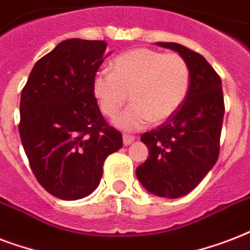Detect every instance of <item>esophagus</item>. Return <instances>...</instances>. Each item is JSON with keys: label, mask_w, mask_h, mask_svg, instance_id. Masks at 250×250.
Instances as JSON below:
<instances>
[{"label": "esophagus", "mask_w": 250, "mask_h": 250, "mask_svg": "<svg viewBox=\"0 0 250 250\" xmlns=\"http://www.w3.org/2000/svg\"><path fill=\"white\" fill-rule=\"evenodd\" d=\"M135 141V136H131V135H123V144L127 146V145H131Z\"/></svg>", "instance_id": "obj_1"}]
</instances>
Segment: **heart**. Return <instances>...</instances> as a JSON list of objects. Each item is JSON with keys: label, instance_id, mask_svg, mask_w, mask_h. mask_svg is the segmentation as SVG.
Listing matches in <instances>:
<instances>
[{"label": "heart", "instance_id": "1", "mask_svg": "<svg viewBox=\"0 0 250 250\" xmlns=\"http://www.w3.org/2000/svg\"><path fill=\"white\" fill-rule=\"evenodd\" d=\"M189 84V66L180 54L136 48L115 57L113 71L96 72L93 93L102 113L110 118L117 117L131 97L133 104L115 123L125 131H136L150 122L164 123L176 114Z\"/></svg>", "mask_w": 250, "mask_h": 250}]
</instances>
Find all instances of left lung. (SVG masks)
Returning <instances> with one entry per match:
<instances>
[{
    "label": "left lung",
    "mask_w": 250,
    "mask_h": 250,
    "mask_svg": "<svg viewBox=\"0 0 250 250\" xmlns=\"http://www.w3.org/2000/svg\"><path fill=\"white\" fill-rule=\"evenodd\" d=\"M157 45L187 61L189 90L176 114L141 135L149 157L136 168V176L150 193L178 198L193 190L217 162L225 117L223 90L219 75L201 54L176 42Z\"/></svg>",
    "instance_id": "1"
}]
</instances>
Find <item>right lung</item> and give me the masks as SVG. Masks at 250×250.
<instances>
[{
  "label": "right lung",
  "instance_id": "add662e5",
  "mask_svg": "<svg viewBox=\"0 0 250 250\" xmlns=\"http://www.w3.org/2000/svg\"><path fill=\"white\" fill-rule=\"evenodd\" d=\"M102 40L70 39L37 61L21 96L19 135L37 182L61 200H79L100 184L104 162L123 145L93 93L106 58Z\"/></svg>",
  "mask_w": 250,
  "mask_h": 250
}]
</instances>
